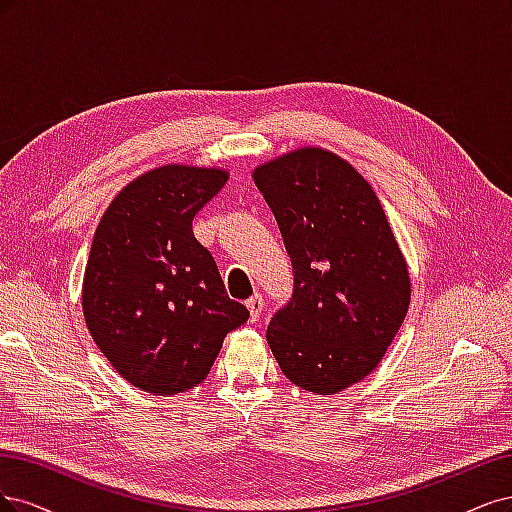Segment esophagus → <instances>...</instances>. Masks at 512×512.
<instances>
[{
    "label": "esophagus",
    "instance_id": "1",
    "mask_svg": "<svg viewBox=\"0 0 512 512\" xmlns=\"http://www.w3.org/2000/svg\"><path fill=\"white\" fill-rule=\"evenodd\" d=\"M246 308H249V312H251V321H257L259 315H261V310H263V298H261V293L251 295V298L246 300Z\"/></svg>",
    "mask_w": 512,
    "mask_h": 512
}]
</instances>
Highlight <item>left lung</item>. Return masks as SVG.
<instances>
[{
    "instance_id": "8db88e82",
    "label": "left lung",
    "mask_w": 512,
    "mask_h": 512,
    "mask_svg": "<svg viewBox=\"0 0 512 512\" xmlns=\"http://www.w3.org/2000/svg\"><path fill=\"white\" fill-rule=\"evenodd\" d=\"M253 178L293 268L268 344L293 385L332 395L376 368L406 317L400 246L366 178L334 153L300 148Z\"/></svg>"
}]
</instances>
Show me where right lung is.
<instances>
[{"mask_svg": "<svg viewBox=\"0 0 512 512\" xmlns=\"http://www.w3.org/2000/svg\"><path fill=\"white\" fill-rule=\"evenodd\" d=\"M225 180L223 170L189 166L146 172L95 229L82 310L95 344L134 387L174 395L200 385L223 338L249 319L191 229Z\"/></svg>", "mask_w": 512, "mask_h": 512, "instance_id": "obj_1", "label": "right lung"}]
</instances>
